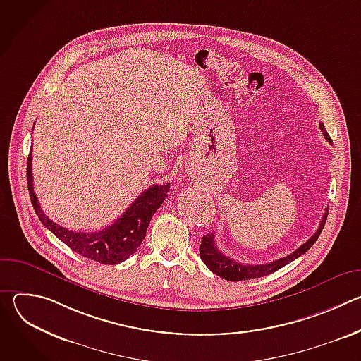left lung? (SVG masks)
I'll list each match as a JSON object with an SVG mask.
<instances>
[{"label":"left lung","instance_id":"obj_1","mask_svg":"<svg viewBox=\"0 0 361 361\" xmlns=\"http://www.w3.org/2000/svg\"><path fill=\"white\" fill-rule=\"evenodd\" d=\"M320 128L324 131L326 140L329 142H331L330 135L324 130V124H320ZM327 214H329V210L324 212V216L320 221L319 230L314 233V235L310 240H307L304 244H301L291 254L283 257V259H280V260L271 262V263L243 264V263H238V262L230 259V257H227V255H224L223 252L219 251V248L216 245V240H214V233L202 237L201 244H200V257H201V260L204 262V264L207 266L214 274H217L219 277L226 279L228 281H241V280H251V279L264 277V276H269V274L280 270L281 267H284L288 263H291L293 260H295L297 257L302 255L307 250H310V247L317 241L319 235L323 231V227H324L326 220H327Z\"/></svg>","mask_w":361,"mask_h":361}]
</instances>
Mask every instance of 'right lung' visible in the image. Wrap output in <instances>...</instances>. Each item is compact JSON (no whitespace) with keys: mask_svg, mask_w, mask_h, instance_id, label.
<instances>
[{"mask_svg":"<svg viewBox=\"0 0 361 361\" xmlns=\"http://www.w3.org/2000/svg\"><path fill=\"white\" fill-rule=\"evenodd\" d=\"M31 151L27 161V184L30 198L39 221L51 233L77 254L101 264H118L121 262H126L131 254L137 251L145 237L149 220L164 202L170 191V183L149 187L147 191L138 195V198H135V201L124 212V214L118 217L111 226L95 233L73 231L59 226L44 214L38 198L34 192Z\"/></svg>","mask_w":361,"mask_h":361,"instance_id":"right-lung-1","label":"right lung"}]
</instances>
